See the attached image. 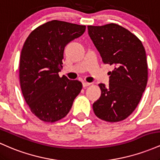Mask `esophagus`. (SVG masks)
Masks as SVG:
<instances>
[{
  "label": "esophagus",
  "mask_w": 160,
  "mask_h": 160,
  "mask_svg": "<svg viewBox=\"0 0 160 160\" xmlns=\"http://www.w3.org/2000/svg\"><path fill=\"white\" fill-rule=\"evenodd\" d=\"M90 85H91L90 82H86V81L82 82V86H83V87H86V86H89Z\"/></svg>",
  "instance_id": "34e87169"
}]
</instances>
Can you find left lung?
<instances>
[{"instance_id": "1", "label": "left lung", "mask_w": 160, "mask_h": 160, "mask_svg": "<svg viewBox=\"0 0 160 160\" xmlns=\"http://www.w3.org/2000/svg\"><path fill=\"white\" fill-rule=\"evenodd\" d=\"M87 28L102 61L113 67L108 73L109 86L98 85L102 94L93 111L107 122L123 120L135 111L148 82L144 47L135 34L117 24Z\"/></svg>"}]
</instances>
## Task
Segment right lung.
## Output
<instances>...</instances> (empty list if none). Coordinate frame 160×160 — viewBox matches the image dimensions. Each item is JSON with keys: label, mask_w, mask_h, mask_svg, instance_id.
<instances>
[{"label": "right lung", "mask_w": 160, "mask_h": 160, "mask_svg": "<svg viewBox=\"0 0 160 160\" xmlns=\"http://www.w3.org/2000/svg\"><path fill=\"white\" fill-rule=\"evenodd\" d=\"M85 25L52 20L28 37L19 62L22 92L31 111L40 120L54 122L64 118L81 91L82 82L60 78L64 49L85 32Z\"/></svg>", "instance_id": "1"}]
</instances>
